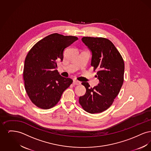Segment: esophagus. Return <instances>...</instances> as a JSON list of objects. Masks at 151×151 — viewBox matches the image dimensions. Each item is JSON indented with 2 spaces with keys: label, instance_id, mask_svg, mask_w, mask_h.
<instances>
[{
  "label": "esophagus",
  "instance_id": "esophagus-1",
  "mask_svg": "<svg viewBox=\"0 0 151 151\" xmlns=\"http://www.w3.org/2000/svg\"><path fill=\"white\" fill-rule=\"evenodd\" d=\"M81 84V83L79 81H78V80H73V84L74 85V86H78V85H80Z\"/></svg>",
  "mask_w": 151,
  "mask_h": 151
}]
</instances>
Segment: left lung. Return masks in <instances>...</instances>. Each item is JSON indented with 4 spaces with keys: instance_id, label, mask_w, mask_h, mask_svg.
I'll list each match as a JSON object with an SVG mask.
<instances>
[{
    "instance_id": "obj_1",
    "label": "left lung",
    "mask_w": 151,
    "mask_h": 151,
    "mask_svg": "<svg viewBox=\"0 0 151 151\" xmlns=\"http://www.w3.org/2000/svg\"><path fill=\"white\" fill-rule=\"evenodd\" d=\"M92 52L91 65L99 80L98 86L91 88L82 83L86 93L79 97L82 108L91 114L107 110L119 93L124 81V63L121 54L109 40L103 37H84L81 39Z\"/></svg>"
}]
</instances>
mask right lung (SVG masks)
<instances>
[{"instance_id":"right-lung-1","label":"right lung","mask_w":151,"mask_h":151,"mask_svg":"<svg viewBox=\"0 0 151 151\" xmlns=\"http://www.w3.org/2000/svg\"><path fill=\"white\" fill-rule=\"evenodd\" d=\"M78 40L75 36L53 33L37 42L27 54L23 70L25 89L38 108L55 106L72 84V79L60 76L55 68L57 62L63 61L65 49Z\"/></svg>"}]
</instances>
